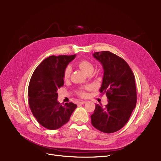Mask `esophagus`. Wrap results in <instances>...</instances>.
<instances>
[{"label":"esophagus","mask_w":161,"mask_h":161,"mask_svg":"<svg viewBox=\"0 0 161 161\" xmlns=\"http://www.w3.org/2000/svg\"><path fill=\"white\" fill-rule=\"evenodd\" d=\"M86 103V101H81V102L78 103V104H84Z\"/></svg>","instance_id":"esophagus-1"}]
</instances>
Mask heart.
<instances>
[{"mask_svg": "<svg viewBox=\"0 0 161 161\" xmlns=\"http://www.w3.org/2000/svg\"><path fill=\"white\" fill-rule=\"evenodd\" d=\"M77 65L80 69L87 75L91 74L92 72H93L94 65L91 61L87 60V59H81V60L78 61ZM70 74H71V67L70 66L68 65L67 66H66V68L64 70V73H63L64 79V80L69 79L70 75ZM89 88H90L89 87H84L80 88L78 90V94L82 97H86V91L89 90Z\"/></svg>", "mask_w": 161, "mask_h": 161, "instance_id": "obj_1", "label": "heart"}]
</instances>
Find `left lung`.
<instances>
[{
	"instance_id": "1",
	"label": "left lung",
	"mask_w": 161,
	"mask_h": 161,
	"mask_svg": "<svg viewBox=\"0 0 161 161\" xmlns=\"http://www.w3.org/2000/svg\"><path fill=\"white\" fill-rule=\"evenodd\" d=\"M94 57L103 66L104 76L100 92L106 94L108 104H96L91 115L95 128L104 133L120 130L127 123L137 101L134 75L121 57L103 51L95 52Z\"/></svg>"
}]
</instances>
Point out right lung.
<instances>
[{
  "mask_svg": "<svg viewBox=\"0 0 161 161\" xmlns=\"http://www.w3.org/2000/svg\"><path fill=\"white\" fill-rule=\"evenodd\" d=\"M75 57L49 56L32 75L28 89L29 107L38 122L47 129L61 127L77 107L72 103L62 105L57 101V90L64 85V70Z\"/></svg>",
  "mask_w": 161,
  "mask_h": 161,
  "instance_id": "obj_1",
  "label": "right lung"
}]
</instances>
